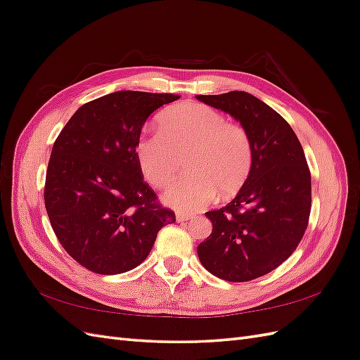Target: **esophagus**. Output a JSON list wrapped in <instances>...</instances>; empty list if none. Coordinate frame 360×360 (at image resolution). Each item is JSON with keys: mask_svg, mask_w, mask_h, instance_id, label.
Instances as JSON below:
<instances>
[{"mask_svg": "<svg viewBox=\"0 0 360 360\" xmlns=\"http://www.w3.org/2000/svg\"><path fill=\"white\" fill-rule=\"evenodd\" d=\"M192 214H188V213H183V212H177L176 213V219H177V222H184V221H189V219H192Z\"/></svg>", "mask_w": 360, "mask_h": 360, "instance_id": "34e87169", "label": "esophagus"}]
</instances>
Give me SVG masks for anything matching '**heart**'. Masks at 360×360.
Here are the masks:
<instances>
[{
	"instance_id": "1",
	"label": "heart",
	"mask_w": 360,
	"mask_h": 360,
	"mask_svg": "<svg viewBox=\"0 0 360 360\" xmlns=\"http://www.w3.org/2000/svg\"><path fill=\"white\" fill-rule=\"evenodd\" d=\"M160 132L143 134L135 155L144 179L163 188L177 177L180 156H188L191 176L165 192L163 200L176 210L193 213L212 204L217 195L230 198L248 181L254 151L246 130L204 103H179L163 111Z\"/></svg>"
}]
</instances>
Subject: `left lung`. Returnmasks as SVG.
Returning <instances> with one entry per match:
<instances>
[{"label": "left lung", "instance_id": "obj_1", "mask_svg": "<svg viewBox=\"0 0 360 360\" xmlns=\"http://www.w3.org/2000/svg\"><path fill=\"white\" fill-rule=\"evenodd\" d=\"M197 99L240 123L254 151L252 171L236 198L205 213L213 230L198 245V257L224 281H252L284 263L302 240L311 212L308 163L291 126L255 96L230 91Z\"/></svg>", "mask_w": 360, "mask_h": 360}]
</instances>
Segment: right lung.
I'll list each match as a JSON object with an SVG mask.
<instances>
[{
  "label": "right lung",
  "mask_w": 360,
  "mask_h": 360,
  "mask_svg": "<svg viewBox=\"0 0 360 360\" xmlns=\"http://www.w3.org/2000/svg\"><path fill=\"white\" fill-rule=\"evenodd\" d=\"M176 94L115 91L82 105L53 143L45 207L61 246L94 274L117 275L148 257L176 222L143 180L135 146L150 114Z\"/></svg>",
  "instance_id": "1"
}]
</instances>
